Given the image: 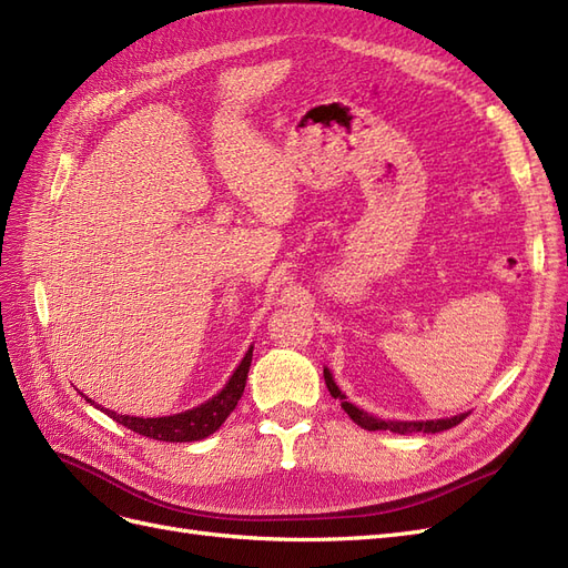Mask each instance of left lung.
Listing matches in <instances>:
<instances>
[{
  "label": "left lung",
  "instance_id": "left-lung-1",
  "mask_svg": "<svg viewBox=\"0 0 568 568\" xmlns=\"http://www.w3.org/2000/svg\"><path fill=\"white\" fill-rule=\"evenodd\" d=\"M324 382H326V388H329V393L334 395V398L341 400V407L346 409V415L357 424L367 428V432H393V434H417V432H424V434H438V432H448V428L457 426L462 419H467V415H457V417H450V419H426V422H384L379 417L369 415V412L355 407L353 403H348L346 395L341 393V388L334 384V376L329 369H324Z\"/></svg>",
  "mask_w": 568,
  "mask_h": 568
}]
</instances>
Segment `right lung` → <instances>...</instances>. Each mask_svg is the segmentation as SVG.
<instances>
[{"mask_svg":"<svg viewBox=\"0 0 568 568\" xmlns=\"http://www.w3.org/2000/svg\"><path fill=\"white\" fill-rule=\"evenodd\" d=\"M251 357H253V346L248 348V353L244 355L242 365L234 369V374L230 376V382L225 384L217 395H213L211 400H205L203 405L180 412V415H170V417H130V415H118L113 409H104L111 419H115L118 424L128 426L130 432L153 438V440H165V443H192V440H201L205 436L215 434L217 428L225 424V419L230 417V412L236 407L239 398H242L244 386H246V376H248V367H251ZM88 398V395H84ZM90 400V398H88ZM92 403V400H90Z\"/></svg>","mask_w":568,"mask_h":568,"instance_id":"right-lung-1","label":"right lung"}]
</instances>
